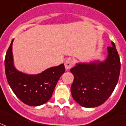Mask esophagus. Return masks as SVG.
Listing matches in <instances>:
<instances>
[{"label":"esophagus","mask_w":126,"mask_h":126,"mask_svg":"<svg viewBox=\"0 0 126 126\" xmlns=\"http://www.w3.org/2000/svg\"><path fill=\"white\" fill-rule=\"evenodd\" d=\"M73 65V61L71 59H67L65 61V67L66 69H69L70 68H71Z\"/></svg>","instance_id":"obj_1"}]
</instances>
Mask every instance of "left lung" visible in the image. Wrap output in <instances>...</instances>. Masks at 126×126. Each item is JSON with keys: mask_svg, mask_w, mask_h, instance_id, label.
<instances>
[{"mask_svg": "<svg viewBox=\"0 0 126 126\" xmlns=\"http://www.w3.org/2000/svg\"><path fill=\"white\" fill-rule=\"evenodd\" d=\"M107 50L104 61L76 63L70 70L74 75L71 87L72 96L82 107L94 108L102 104L118 83L120 60L114 42Z\"/></svg>", "mask_w": 126, "mask_h": 126, "instance_id": "1", "label": "left lung"}]
</instances>
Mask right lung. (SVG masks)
Masks as SVG:
<instances>
[{
	"mask_svg": "<svg viewBox=\"0 0 126 126\" xmlns=\"http://www.w3.org/2000/svg\"><path fill=\"white\" fill-rule=\"evenodd\" d=\"M6 54L4 65L8 82L12 91L27 105L37 106L50 99L61 76L65 73L64 64L48 68L40 73L29 75L16 69L12 54V44Z\"/></svg>",
	"mask_w": 126,
	"mask_h": 126,
	"instance_id": "add662e5",
	"label": "right lung"
}]
</instances>
